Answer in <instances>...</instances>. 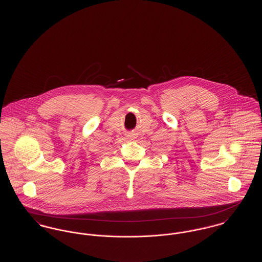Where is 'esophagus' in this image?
<instances>
[{
  "instance_id": "obj_1",
  "label": "esophagus",
  "mask_w": 262,
  "mask_h": 262,
  "mask_svg": "<svg viewBox=\"0 0 262 262\" xmlns=\"http://www.w3.org/2000/svg\"><path fill=\"white\" fill-rule=\"evenodd\" d=\"M127 138H128L130 141H133V140H135V139L137 138V136H136V134H134V133H129V134L127 135Z\"/></svg>"
}]
</instances>
